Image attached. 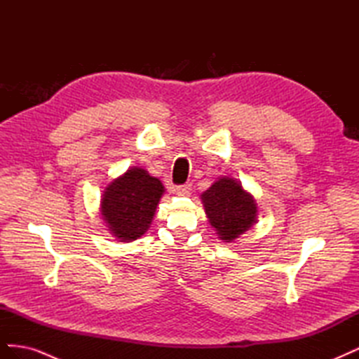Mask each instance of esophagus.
I'll list each match as a JSON object with an SVG mask.
<instances>
[{"label":"esophagus","mask_w":359,"mask_h":359,"mask_svg":"<svg viewBox=\"0 0 359 359\" xmlns=\"http://www.w3.org/2000/svg\"><path fill=\"white\" fill-rule=\"evenodd\" d=\"M190 191H191V186H190V184H184V186L175 187V193L180 194V196H189Z\"/></svg>","instance_id":"obj_1"}]
</instances>
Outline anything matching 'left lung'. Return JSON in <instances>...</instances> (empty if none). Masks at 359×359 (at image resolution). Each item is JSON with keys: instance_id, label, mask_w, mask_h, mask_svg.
<instances>
[{"instance_id": "left-lung-1", "label": "left lung", "mask_w": 359, "mask_h": 359, "mask_svg": "<svg viewBox=\"0 0 359 359\" xmlns=\"http://www.w3.org/2000/svg\"><path fill=\"white\" fill-rule=\"evenodd\" d=\"M201 201L208 222L223 243H233L257 222L255 198L235 178H217L201 194Z\"/></svg>"}]
</instances>
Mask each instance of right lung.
<instances>
[{
  "instance_id": "obj_1",
  "label": "right lung",
  "mask_w": 359,
  "mask_h": 359,
  "mask_svg": "<svg viewBox=\"0 0 359 359\" xmlns=\"http://www.w3.org/2000/svg\"><path fill=\"white\" fill-rule=\"evenodd\" d=\"M165 186L144 168H128L102 193L100 214L119 243H132L147 233L153 223Z\"/></svg>"
}]
</instances>
